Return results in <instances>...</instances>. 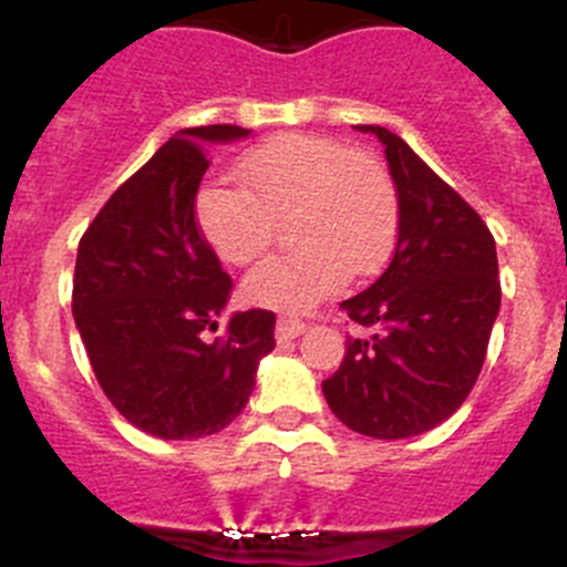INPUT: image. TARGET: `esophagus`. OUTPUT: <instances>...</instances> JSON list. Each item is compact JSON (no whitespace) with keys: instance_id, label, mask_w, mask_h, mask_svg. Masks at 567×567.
<instances>
[{"instance_id":"esophagus-1","label":"esophagus","mask_w":567,"mask_h":567,"mask_svg":"<svg viewBox=\"0 0 567 567\" xmlns=\"http://www.w3.org/2000/svg\"><path fill=\"white\" fill-rule=\"evenodd\" d=\"M307 326L296 318H279L277 320V340H293V337L305 334Z\"/></svg>"}]
</instances>
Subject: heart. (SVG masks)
<instances>
[{"mask_svg": "<svg viewBox=\"0 0 567 567\" xmlns=\"http://www.w3.org/2000/svg\"><path fill=\"white\" fill-rule=\"evenodd\" d=\"M233 181L197 192V225L230 266H249L290 216L288 255L260 262L244 282L251 305L305 310L334 293L351 274H373L390 260L400 227L398 186L364 151L320 134H277L251 147Z\"/></svg>", "mask_w": 567, "mask_h": 567, "instance_id": "heart-1", "label": "heart"}]
</instances>
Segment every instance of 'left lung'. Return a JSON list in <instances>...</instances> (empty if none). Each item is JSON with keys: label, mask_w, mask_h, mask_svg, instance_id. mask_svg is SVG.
<instances>
[{"label": "left lung", "mask_w": 567, "mask_h": 567, "mask_svg": "<svg viewBox=\"0 0 567 567\" xmlns=\"http://www.w3.org/2000/svg\"><path fill=\"white\" fill-rule=\"evenodd\" d=\"M386 147L400 227L392 262L342 301L370 340L348 337L323 381L337 420L373 439H409L453 416L472 392L502 301L496 244L477 210L384 125H357Z\"/></svg>", "instance_id": "obj_1"}]
</instances>
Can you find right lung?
<instances>
[{"instance_id":"obj_1","label":"right lung","mask_w":567,"mask_h":567,"mask_svg":"<svg viewBox=\"0 0 567 567\" xmlns=\"http://www.w3.org/2000/svg\"><path fill=\"white\" fill-rule=\"evenodd\" d=\"M241 125L177 131L106 199L79 241L73 318L101 390L140 431L199 439L230 425L274 351L271 310L216 316L233 279L197 225V188L210 142L241 140Z\"/></svg>"}]
</instances>
